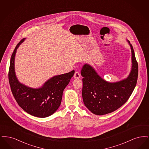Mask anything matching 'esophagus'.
<instances>
[{
	"mask_svg": "<svg viewBox=\"0 0 149 149\" xmlns=\"http://www.w3.org/2000/svg\"><path fill=\"white\" fill-rule=\"evenodd\" d=\"M74 78H75V79H79V78H80V74L78 71H76L75 72V74H74Z\"/></svg>",
	"mask_w": 149,
	"mask_h": 149,
	"instance_id": "34e87169",
	"label": "esophagus"
}]
</instances>
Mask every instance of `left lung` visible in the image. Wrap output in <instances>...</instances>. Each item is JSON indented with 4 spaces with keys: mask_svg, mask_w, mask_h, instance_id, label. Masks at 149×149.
Wrapping results in <instances>:
<instances>
[{
    "mask_svg": "<svg viewBox=\"0 0 149 149\" xmlns=\"http://www.w3.org/2000/svg\"><path fill=\"white\" fill-rule=\"evenodd\" d=\"M132 52V69L126 79L109 83L99 77L91 65L85 64L81 70L83 78L82 97L86 108L93 113H111L123 105L133 92L138 78V64L133 47L128 41Z\"/></svg>",
    "mask_w": 149,
    "mask_h": 149,
    "instance_id": "left-lung-1",
    "label": "left lung"
}]
</instances>
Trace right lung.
<instances>
[{"label":"right lung","instance_id":"obj_1","mask_svg":"<svg viewBox=\"0 0 149 149\" xmlns=\"http://www.w3.org/2000/svg\"><path fill=\"white\" fill-rule=\"evenodd\" d=\"M24 40L17 45L10 58L8 79L11 91L18 105L25 112L37 117H46L54 113L60 106L64 89L69 83L75 71L55 76L38 89L20 83L14 71V58L17 49Z\"/></svg>","mask_w":149,"mask_h":149}]
</instances>
